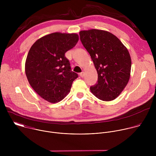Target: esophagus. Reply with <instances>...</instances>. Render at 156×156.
I'll use <instances>...</instances> for the list:
<instances>
[{
	"label": "esophagus",
	"mask_w": 156,
	"mask_h": 156,
	"mask_svg": "<svg viewBox=\"0 0 156 156\" xmlns=\"http://www.w3.org/2000/svg\"><path fill=\"white\" fill-rule=\"evenodd\" d=\"M80 76L81 77H83V76H84V72H82L81 73H80Z\"/></svg>",
	"instance_id": "esophagus-1"
}]
</instances>
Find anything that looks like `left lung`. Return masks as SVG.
<instances>
[{"mask_svg":"<svg viewBox=\"0 0 156 156\" xmlns=\"http://www.w3.org/2000/svg\"><path fill=\"white\" fill-rule=\"evenodd\" d=\"M80 36L98 72V83L90 87L91 92L100 100H114L130 77L131 60L127 48L117 36L107 31L84 30Z\"/></svg>","mask_w":156,"mask_h":156,"instance_id":"left-lung-1","label":"left lung"}]
</instances>
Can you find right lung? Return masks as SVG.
Masks as SVG:
<instances>
[{
    "instance_id": "add662e5",
    "label": "right lung",
    "mask_w": 156,
    "mask_h": 156,
    "mask_svg": "<svg viewBox=\"0 0 156 156\" xmlns=\"http://www.w3.org/2000/svg\"><path fill=\"white\" fill-rule=\"evenodd\" d=\"M78 40L76 33L56 32L39 38L30 48L25 73L32 88L44 100L56 103L70 93L78 74L71 70L65 54Z\"/></svg>"
}]
</instances>
